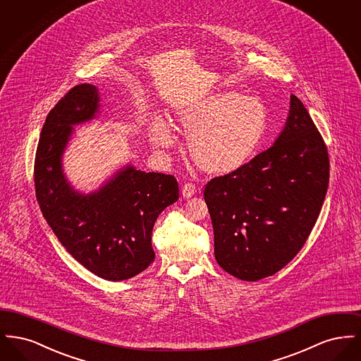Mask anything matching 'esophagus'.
<instances>
[{
	"label": "esophagus",
	"mask_w": 361,
	"mask_h": 361,
	"mask_svg": "<svg viewBox=\"0 0 361 361\" xmlns=\"http://www.w3.org/2000/svg\"><path fill=\"white\" fill-rule=\"evenodd\" d=\"M181 193H183L184 197L188 199V197H192L193 195L197 193V187H196V184H193V183H187V184L183 185Z\"/></svg>",
	"instance_id": "obj_1"
}]
</instances>
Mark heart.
<instances>
[{
    "label": "heart",
    "mask_w": 361,
    "mask_h": 361,
    "mask_svg": "<svg viewBox=\"0 0 361 361\" xmlns=\"http://www.w3.org/2000/svg\"><path fill=\"white\" fill-rule=\"evenodd\" d=\"M176 124L189 137L195 165L208 174L226 176L240 171L257 153L268 128V111L256 97L224 90L180 111ZM150 139L158 147L174 143L172 130L159 119L150 126Z\"/></svg>",
    "instance_id": "obj_1"
}]
</instances>
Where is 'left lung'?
<instances>
[{
	"instance_id": "1",
	"label": "left lung",
	"mask_w": 361,
	"mask_h": 361,
	"mask_svg": "<svg viewBox=\"0 0 361 361\" xmlns=\"http://www.w3.org/2000/svg\"><path fill=\"white\" fill-rule=\"evenodd\" d=\"M329 174L325 140L291 94L290 116L275 145L240 171L207 183L204 200L218 264L246 281L284 268L319 216Z\"/></svg>"
}]
</instances>
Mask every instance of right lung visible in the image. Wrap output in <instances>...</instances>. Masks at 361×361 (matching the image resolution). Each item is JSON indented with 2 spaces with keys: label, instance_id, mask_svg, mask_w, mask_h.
<instances>
[{
  "label": "right lung",
  "instance_id": "add662e5",
  "mask_svg": "<svg viewBox=\"0 0 361 361\" xmlns=\"http://www.w3.org/2000/svg\"><path fill=\"white\" fill-rule=\"evenodd\" d=\"M97 108V89L81 84L49 112L35 155V192L44 219L70 255L92 274L121 281L154 261L152 231L158 215L177 202L178 183L172 174L127 166L89 196L70 188L61 157L71 126L92 119Z\"/></svg>",
  "mask_w": 361,
  "mask_h": 361
}]
</instances>
